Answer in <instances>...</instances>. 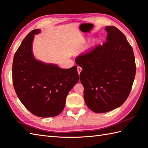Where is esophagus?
I'll use <instances>...</instances> for the list:
<instances>
[{"instance_id":"1","label":"esophagus","mask_w":148,"mask_h":148,"mask_svg":"<svg viewBox=\"0 0 148 148\" xmlns=\"http://www.w3.org/2000/svg\"><path fill=\"white\" fill-rule=\"evenodd\" d=\"M81 71H82V68H81V67H79V66H78V67H77V72H78V74H80Z\"/></svg>"}]
</instances>
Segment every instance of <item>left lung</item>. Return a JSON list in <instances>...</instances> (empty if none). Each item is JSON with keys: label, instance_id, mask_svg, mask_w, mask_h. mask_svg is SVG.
Segmentation results:
<instances>
[{"label": "left lung", "instance_id": "1", "mask_svg": "<svg viewBox=\"0 0 148 148\" xmlns=\"http://www.w3.org/2000/svg\"><path fill=\"white\" fill-rule=\"evenodd\" d=\"M106 41L76 58L83 69L79 77L84 99L90 110L106 112L123 103L131 92L136 72L132 48L120 30L106 27Z\"/></svg>", "mask_w": 148, "mask_h": 148}]
</instances>
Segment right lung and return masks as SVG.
Returning a JSON list of instances; mask_svg holds the SVG:
<instances>
[{
    "mask_svg": "<svg viewBox=\"0 0 148 148\" xmlns=\"http://www.w3.org/2000/svg\"><path fill=\"white\" fill-rule=\"evenodd\" d=\"M39 29L25 37L12 62V83L23 106L39 117H54L64 109L67 94L79 81L77 66L64 69L34 58L32 45Z\"/></svg>",
    "mask_w": 148,
    "mask_h": 148,
    "instance_id": "obj_1",
    "label": "right lung"
}]
</instances>
